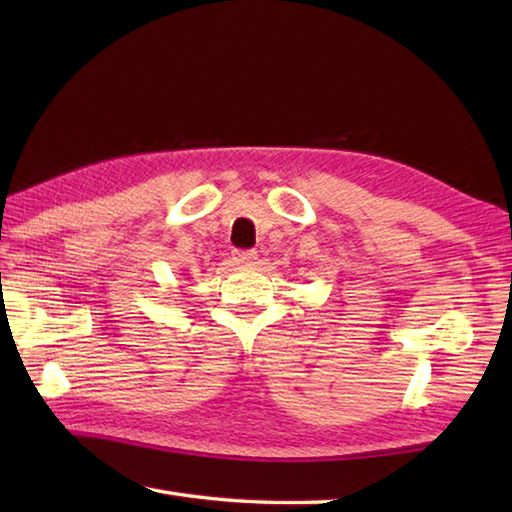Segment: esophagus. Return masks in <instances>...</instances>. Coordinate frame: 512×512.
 Masks as SVG:
<instances>
[{"label":"esophagus","instance_id":"esophagus-1","mask_svg":"<svg viewBox=\"0 0 512 512\" xmlns=\"http://www.w3.org/2000/svg\"><path fill=\"white\" fill-rule=\"evenodd\" d=\"M235 262L244 264V266H253L257 262V253H255V250H237Z\"/></svg>","mask_w":512,"mask_h":512}]
</instances>
